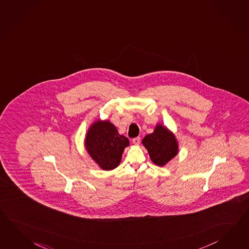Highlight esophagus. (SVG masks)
Returning a JSON list of instances; mask_svg holds the SVG:
<instances>
[{"mask_svg":"<svg viewBox=\"0 0 249 249\" xmlns=\"http://www.w3.org/2000/svg\"><path fill=\"white\" fill-rule=\"evenodd\" d=\"M141 142V138L140 137H136L133 140V143L134 145H139Z\"/></svg>","mask_w":249,"mask_h":249,"instance_id":"34e87169","label":"esophagus"}]
</instances>
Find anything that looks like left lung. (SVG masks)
Masks as SVG:
<instances>
[{"mask_svg":"<svg viewBox=\"0 0 249 249\" xmlns=\"http://www.w3.org/2000/svg\"><path fill=\"white\" fill-rule=\"evenodd\" d=\"M142 143L148 150L151 161L159 167H164L178 153V142L175 134L160 123L153 133L145 136Z\"/></svg>","mask_w":249,"mask_h":249,"instance_id":"obj_1","label":"left lung"}]
</instances>
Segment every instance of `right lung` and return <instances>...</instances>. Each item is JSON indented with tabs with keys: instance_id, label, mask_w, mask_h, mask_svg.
<instances>
[{
	"instance_id": "obj_1",
	"label": "right lung",
	"mask_w": 249,
	"mask_h": 249,
	"mask_svg": "<svg viewBox=\"0 0 249 249\" xmlns=\"http://www.w3.org/2000/svg\"><path fill=\"white\" fill-rule=\"evenodd\" d=\"M84 145L99 168L112 170L119 166L124 150L130 142L124 135L118 133L111 122L98 119L88 129Z\"/></svg>"
}]
</instances>
